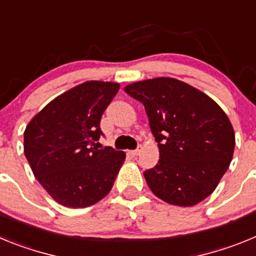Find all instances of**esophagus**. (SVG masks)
<instances>
[{
	"label": "esophagus",
	"instance_id": "obj_1",
	"mask_svg": "<svg viewBox=\"0 0 256 256\" xmlns=\"http://www.w3.org/2000/svg\"><path fill=\"white\" fill-rule=\"evenodd\" d=\"M140 152H141V150H140V148H137V150H132V151H130V154L132 156H137V155H140Z\"/></svg>",
	"mask_w": 256,
	"mask_h": 256
}]
</instances>
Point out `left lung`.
Here are the masks:
<instances>
[{"label":"left lung","mask_w":256,"mask_h":256,"mask_svg":"<svg viewBox=\"0 0 256 256\" xmlns=\"http://www.w3.org/2000/svg\"><path fill=\"white\" fill-rule=\"evenodd\" d=\"M144 104L159 148V162L144 172L156 198L194 206L212 195L227 172L234 130L227 114L198 88L169 76L124 87Z\"/></svg>","instance_id":"1"}]
</instances>
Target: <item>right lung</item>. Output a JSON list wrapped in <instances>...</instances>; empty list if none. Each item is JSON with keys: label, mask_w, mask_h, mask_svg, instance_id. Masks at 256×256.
I'll return each instance as SVG.
<instances>
[{"label": "right lung", "mask_w": 256, "mask_h": 256, "mask_svg": "<svg viewBox=\"0 0 256 256\" xmlns=\"http://www.w3.org/2000/svg\"><path fill=\"white\" fill-rule=\"evenodd\" d=\"M120 84L88 80L55 97L24 130L32 172L56 202L87 208L108 195L126 152L98 150L100 120Z\"/></svg>", "instance_id": "obj_1"}]
</instances>
